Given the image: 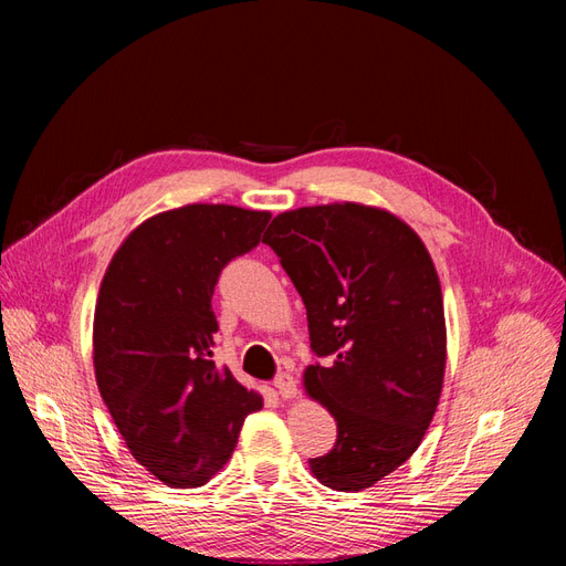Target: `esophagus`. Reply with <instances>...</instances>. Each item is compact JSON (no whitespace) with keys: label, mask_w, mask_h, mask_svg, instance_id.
Returning a JSON list of instances; mask_svg holds the SVG:
<instances>
[{"label":"esophagus","mask_w":566,"mask_h":566,"mask_svg":"<svg viewBox=\"0 0 566 566\" xmlns=\"http://www.w3.org/2000/svg\"><path fill=\"white\" fill-rule=\"evenodd\" d=\"M273 385H276L281 399H293L295 394H297V382H295V378L290 373H281Z\"/></svg>","instance_id":"obj_1"}]
</instances>
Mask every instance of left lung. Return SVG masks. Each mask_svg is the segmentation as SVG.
I'll list each match as a JSON object with an SVG mask.
<instances>
[{"instance_id":"obj_1","label":"left lung","mask_w":566,"mask_h":566,"mask_svg":"<svg viewBox=\"0 0 566 566\" xmlns=\"http://www.w3.org/2000/svg\"><path fill=\"white\" fill-rule=\"evenodd\" d=\"M297 287L321 364L304 389L337 422L310 460L323 486L361 491L416 453L447 370L437 269L420 235L387 210L333 202L279 214L264 233Z\"/></svg>"}]
</instances>
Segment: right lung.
Here are the masks:
<instances>
[{
    "label": "right lung",
    "instance_id": "1",
    "mask_svg": "<svg viewBox=\"0 0 566 566\" xmlns=\"http://www.w3.org/2000/svg\"><path fill=\"white\" fill-rule=\"evenodd\" d=\"M269 212L184 205L136 227L101 281L94 373L129 453L172 489L227 465L262 397L212 361V295L233 256L250 252Z\"/></svg>",
    "mask_w": 566,
    "mask_h": 566
}]
</instances>
